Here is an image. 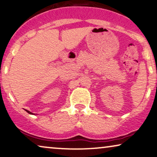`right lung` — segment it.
I'll return each mask as SVG.
<instances>
[{
	"instance_id": "obj_1",
	"label": "right lung",
	"mask_w": 157,
	"mask_h": 157,
	"mask_svg": "<svg viewBox=\"0 0 157 157\" xmlns=\"http://www.w3.org/2000/svg\"><path fill=\"white\" fill-rule=\"evenodd\" d=\"M26 111L27 112V113H29V114H31V115H32L33 113H31V112H30V111H29V110H26Z\"/></svg>"
}]
</instances>
